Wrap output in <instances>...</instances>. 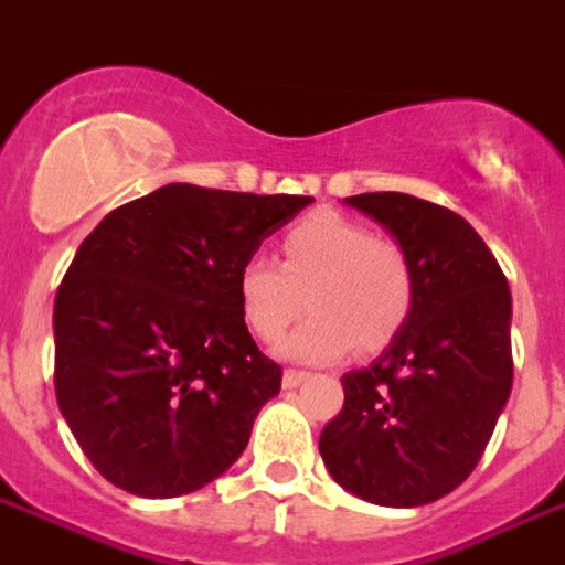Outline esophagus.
<instances>
[{"mask_svg":"<svg viewBox=\"0 0 565 565\" xmlns=\"http://www.w3.org/2000/svg\"><path fill=\"white\" fill-rule=\"evenodd\" d=\"M305 380H308V374H305V371H296V367H287V371H284V388H296V386H302Z\"/></svg>","mask_w":565,"mask_h":565,"instance_id":"esophagus-1","label":"esophagus"}]
</instances>
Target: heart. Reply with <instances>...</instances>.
Returning <instances> with one entry per match:
<instances>
[{"mask_svg": "<svg viewBox=\"0 0 565 565\" xmlns=\"http://www.w3.org/2000/svg\"><path fill=\"white\" fill-rule=\"evenodd\" d=\"M305 302L311 315L296 326L281 353L299 362H335L356 344L380 350L407 323L416 271L398 242L380 239L365 224L317 212L281 242V266L248 257L236 271L239 315L271 344Z\"/></svg>", "mask_w": 565, "mask_h": 565, "instance_id": "heart-1", "label": "heart"}]
</instances>
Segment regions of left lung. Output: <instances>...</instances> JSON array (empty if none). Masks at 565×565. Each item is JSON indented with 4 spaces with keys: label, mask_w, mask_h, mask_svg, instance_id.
Returning a JSON list of instances; mask_svg holds the SVG:
<instances>
[{
    "label": "left lung",
    "mask_w": 565,
    "mask_h": 565,
    "mask_svg": "<svg viewBox=\"0 0 565 565\" xmlns=\"http://www.w3.org/2000/svg\"><path fill=\"white\" fill-rule=\"evenodd\" d=\"M344 203L407 250L416 299L386 350L341 377L344 407L320 434V455L367 503H434L473 473L512 392V294L482 236L452 209L398 191Z\"/></svg>",
    "instance_id": "left-lung-1"
}]
</instances>
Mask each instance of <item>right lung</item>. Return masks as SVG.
Returning a JSON list of instances; mask_svg holds the SVG:
<instances>
[{
	"label": "right lung",
	"mask_w": 565,
	"mask_h": 565,
	"mask_svg": "<svg viewBox=\"0 0 565 565\" xmlns=\"http://www.w3.org/2000/svg\"><path fill=\"white\" fill-rule=\"evenodd\" d=\"M315 198L173 182L113 209L53 305L56 401L98 473L182 497L227 473L281 392L239 315L236 271Z\"/></svg>",
	"instance_id": "add662e5"
}]
</instances>
